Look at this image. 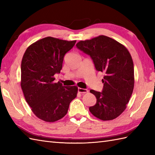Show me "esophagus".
Wrapping results in <instances>:
<instances>
[{
  "label": "esophagus",
  "mask_w": 155,
  "mask_h": 155,
  "mask_svg": "<svg viewBox=\"0 0 155 155\" xmlns=\"http://www.w3.org/2000/svg\"><path fill=\"white\" fill-rule=\"evenodd\" d=\"M78 91L79 93H87L88 92L87 89H85V88H78Z\"/></svg>",
  "instance_id": "34e87169"
}]
</instances>
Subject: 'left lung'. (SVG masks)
Segmentation results:
<instances>
[{
    "label": "left lung",
    "mask_w": 155,
    "mask_h": 155,
    "mask_svg": "<svg viewBox=\"0 0 155 155\" xmlns=\"http://www.w3.org/2000/svg\"><path fill=\"white\" fill-rule=\"evenodd\" d=\"M76 46L90 56L97 71L105 73L102 93L90 91L97 98L90 112L101 120L114 119L127 108L133 91L134 64L130 52L124 45L104 35L81 41Z\"/></svg>",
    "instance_id": "1"
}]
</instances>
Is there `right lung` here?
Masks as SVG:
<instances>
[{
    "label": "right lung",
    "mask_w": 155,
    "mask_h": 155,
    "mask_svg": "<svg viewBox=\"0 0 155 155\" xmlns=\"http://www.w3.org/2000/svg\"><path fill=\"white\" fill-rule=\"evenodd\" d=\"M77 41H68L48 37L32 43L26 50L21 62V86L26 101L36 117L55 122L67 114L78 88L54 83L60 73L65 54Z\"/></svg>",
    "instance_id": "obj_1"
}]
</instances>
